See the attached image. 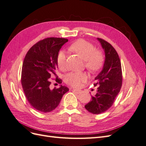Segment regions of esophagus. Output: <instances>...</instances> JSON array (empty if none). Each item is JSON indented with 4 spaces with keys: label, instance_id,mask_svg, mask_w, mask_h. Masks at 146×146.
<instances>
[{
    "label": "esophagus",
    "instance_id": "obj_1",
    "mask_svg": "<svg viewBox=\"0 0 146 146\" xmlns=\"http://www.w3.org/2000/svg\"><path fill=\"white\" fill-rule=\"evenodd\" d=\"M72 91H74L75 92H76L77 94H80L81 92V90H76V89H72Z\"/></svg>",
    "mask_w": 146,
    "mask_h": 146
}]
</instances>
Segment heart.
Instances as JSON below:
<instances>
[{
	"mask_svg": "<svg viewBox=\"0 0 146 146\" xmlns=\"http://www.w3.org/2000/svg\"><path fill=\"white\" fill-rule=\"evenodd\" d=\"M70 49L75 52L85 60L86 68L90 72H96L103 65L104 56L102 52L97 50L91 42L84 39H78L70 46ZM57 64L60 69H66V55L63 50H60L57 55ZM64 82L68 85L78 88L87 80L85 72H69L64 76Z\"/></svg>",
	"mask_w": 146,
	"mask_h": 146,
	"instance_id": "heart-1",
	"label": "heart"
}]
</instances>
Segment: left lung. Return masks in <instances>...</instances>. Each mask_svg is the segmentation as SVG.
<instances>
[{"instance_id":"1","label":"left lung","mask_w":146,"mask_h":146,"mask_svg":"<svg viewBox=\"0 0 146 146\" xmlns=\"http://www.w3.org/2000/svg\"><path fill=\"white\" fill-rule=\"evenodd\" d=\"M98 40L105 52V62L102 71L94 79V85L99 86L96 94L85 106L94 114L102 113L111 107L122 83L121 63L116 50L107 41L99 38Z\"/></svg>"}]
</instances>
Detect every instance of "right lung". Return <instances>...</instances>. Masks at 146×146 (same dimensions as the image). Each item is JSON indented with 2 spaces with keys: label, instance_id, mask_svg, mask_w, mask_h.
Returning <instances> with one entry per match:
<instances>
[{
  "label": "right lung",
  "instance_id": "add662e5",
  "mask_svg": "<svg viewBox=\"0 0 146 146\" xmlns=\"http://www.w3.org/2000/svg\"><path fill=\"white\" fill-rule=\"evenodd\" d=\"M68 39L47 38L35 44L26 54L22 68L21 83L25 96L33 108L42 113H48L59 105L63 96L69 91L66 86L50 88V78L62 83L56 77L57 55Z\"/></svg>",
  "mask_w": 146,
  "mask_h": 146
}]
</instances>
